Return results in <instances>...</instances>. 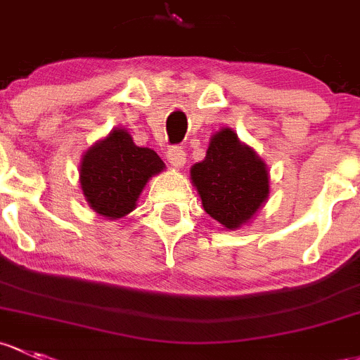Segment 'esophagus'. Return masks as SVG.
<instances>
[{
    "label": "esophagus",
    "mask_w": 360,
    "mask_h": 360,
    "mask_svg": "<svg viewBox=\"0 0 360 360\" xmlns=\"http://www.w3.org/2000/svg\"><path fill=\"white\" fill-rule=\"evenodd\" d=\"M167 158L170 162V165H174V167H183L184 162H186V153H184V150L181 148V146H170L167 150Z\"/></svg>",
    "instance_id": "esophagus-1"
}]
</instances>
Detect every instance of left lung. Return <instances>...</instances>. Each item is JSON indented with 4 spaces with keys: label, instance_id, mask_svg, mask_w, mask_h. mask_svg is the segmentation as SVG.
Returning a JSON list of instances; mask_svg holds the SVG:
<instances>
[{
    "label": "left lung",
    "instance_id": "left-lung-1",
    "mask_svg": "<svg viewBox=\"0 0 360 360\" xmlns=\"http://www.w3.org/2000/svg\"><path fill=\"white\" fill-rule=\"evenodd\" d=\"M191 181L207 214L228 229L250 221L269 196L266 165L231 129L212 136L205 160L191 167Z\"/></svg>",
    "mask_w": 360,
    "mask_h": 360
}]
</instances>
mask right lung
Listing matches in <instances>:
<instances>
[{
	"label": "right lung",
	"mask_w": 360,
	"mask_h": 360,
	"mask_svg": "<svg viewBox=\"0 0 360 360\" xmlns=\"http://www.w3.org/2000/svg\"><path fill=\"white\" fill-rule=\"evenodd\" d=\"M164 167L153 150L139 148L126 131L115 129L86 151L81 164V188L94 212L119 219L134 209L150 177Z\"/></svg>",
	"instance_id": "1"
}]
</instances>
